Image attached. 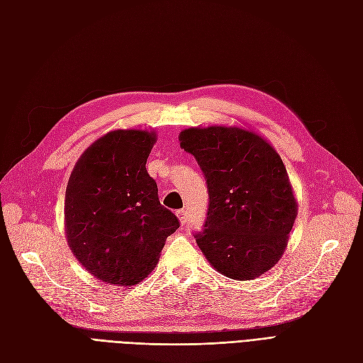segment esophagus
Masks as SVG:
<instances>
[{
	"instance_id": "esophagus-1",
	"label": "esophagus",
	"mask_w": 363,
	"mask_h": 363,
	"mask_svg": "<svg viewBox=\"0 0 363 363\" xmlns=\"http://www.w3.org/2000/svg\"><path fill=\"white\" fill-rule=\"evenodd\" d=\"M177 218L180 220V225H184L186 223V211L184 210H179L177 211Z\"/></svg>"
}]
</instances>
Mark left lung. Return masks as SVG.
<instances>
[{"instance_id":"obj_1","label":"left lung","mask_w":363,"mask_h":363,"mask_svg":"<svg viewBox=\"0 0 363 363\" xmlns=\"http://www.w3.org/2000/svg\"><path fill=\"white\" fill-rule=\"evenodd\" d=\"M179 141L207 180V219L195 235L199 249L223 277L259 278L281 259L297 216L281 156L264 136L242 126L187 128Z\"/></svg>"}]
</instances>
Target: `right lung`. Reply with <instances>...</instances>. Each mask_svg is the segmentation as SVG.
I'll list each match as a JSON object with an SVG mask.
<instances>
[{
	"mask_svg": "<svg viewBox=\"0 0 363 363\" xmlns=\"http://www.w3.org/2000/svg\"><path fill=\"white\" fill-rule=\"evenodd\" d=\"M155 130L116 129L84 150L66 189L65 233L79 264L109 285L141 282L156 267L167 237L180 227L159 203L147 157Z\"/></svg>",
	"mask_w": 363,
	"mask_h": 363,
	"instance_id": "add662e5",
	"label": "right lung"
}]
</instances>
